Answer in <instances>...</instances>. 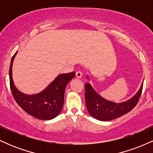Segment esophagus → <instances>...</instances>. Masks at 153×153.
I'll return each mask as SVG.
<instances>
[{
	"mask_svg": "<svg viewBox=\"0 0 153 153\" xmlns=\"http://www.w3.org/2000/svg\"><path fill=\"white\" fill-rule=\"evenodd\" d=\"M75 75H76V77L78 78H82V72L81 71H77L76 73H75Z\"/></svg>",
	"mask_w": 153,
	"mask_h": 153,
	"instance_id": "obj_1",
	"label": "esophagus"
}]
</instances>
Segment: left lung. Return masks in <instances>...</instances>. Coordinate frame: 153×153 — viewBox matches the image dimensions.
<instances>
[{
  "mask_svg": "<svg viewBox=\"0 0 153 153\" xmlns=\"http://www.w3.org/2000/svg\"><path fill=\"white\" fill-rule=\"evenodd\" d=\"M143 83L134 97L125 102L116 103L100 96L89 83L85 84V105L89 114L100 121H110L129 112L137 104L143 91Z\"/></svg>",
  "mask_w": 153,
  "mask_h": 153,
  "instance_id": "1",
  "label": "left lung"
}]
</instances>
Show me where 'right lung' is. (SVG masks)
<instances>
[{"mask_svg": "<svg viewBox=\"0 0 153 153\" xmlns=\"http://www.w3.org/2000/svg\"><path fill=\"white\" fill-rule=\"evenodd\" d=\"M16 54L12 57L9 69L10 88L16 102L26 113L41 120L54 119L60 113L64 103L66 85L75 77V72L59 75L42 92L26 95L17 90L12 79V63Z\"/></svg>", "mask_w": 153, "mask_h": 153, "instance_id": "1", "label": "right lung"}]
</instances>
